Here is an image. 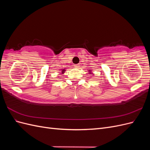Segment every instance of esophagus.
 Returning a JSON list of instances; mask_svg holds the SVG:
<instances>
[{"label":"esophagus","mask_w":150,"mask_h":150,"mask_svg":"<svg viewBox=\"0 0 150 150\" xmlns=\"http://www.w3.org/2000/svg\"><path fill=\"white\" fill-rule=\"evenodd\" d=\"M74 67H76V68H79L80 66H79V64H75V65H74Z\"/></svg>","instance_id":"1"}]
</instances>
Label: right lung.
I'll list each match as a JSON object with an SVG mask.
<instances>
[{
	"instance_id": "obj_1",
	"label": "right lung",
	"mask_w": 150,
	"mask_h": 150,
	"mask_svg": "<svg viewBox=\"0 0 150 150\" xmlns=\"http://www.w3.org/2000/svg\"><path fill=\"white\" fill-rule=\"evenodd\" d=\"M64 71H65V70H64V69H63V70H62V73H64Z\"/></svg>"
}]
</instances>
